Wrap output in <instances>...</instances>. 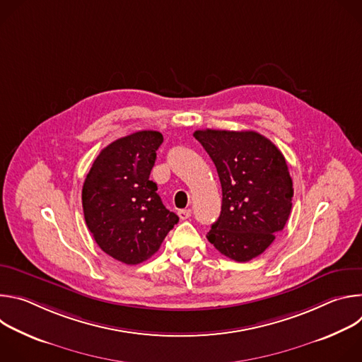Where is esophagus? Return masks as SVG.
Returning <instances> with one entry per match:
<instances>
[{"instance_id":"1","label":"esophagus","mask_w":362,"mask_h":362,"mask_svg":"<svg viewBox=\"0 0 362 362\" xmlns=\"http://www.w3.org/2000/svg\"><path fill=\"white\" fill-rule=\"evenodd\" d=\"M177 215H179V218L182 221H186V219H189L192 216V209H182V211L177 212Z\"/></svg>"}]
</instances>
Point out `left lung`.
Wrapping results in <instances>:
<instances>
[{
  "mask_svg": "<svg viewBox=\"0 0 362 362\" xmlns=\"http://www.w3.org/2000/svg\"><path fill=\"white\" fill-rule=\"evenodd\" d=\"M222 185V211L206 235L225 256L247 262L275 240L292 209V179L281 150L246 130H196Z\"/></svg>",
  "mask_w": 362,
  "mask_h": 362,
  "instance_id": "left-lung-1",
  "label": "left lung"
}]
</instances>
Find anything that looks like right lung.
Returning <instances> with one entry per match:
<instances>
[{"mask_svg": "<svg viewBox=\"0 0 362 362\" xmlns=\"http://www.w3.org/2000/svg\"><path fill=\"white\" fill-rule=\"evenodd\" d=\"M162 143V133L153 130L115 140L100 151L83 185L88 230L103 252L126 265L148 259L179 222L148 179Z\"/></svg>", "mask_w": 362, "mask_h": 362, "instance_id": "right-lung-1", "label": "right lung"}]
</instances>
